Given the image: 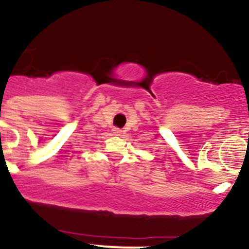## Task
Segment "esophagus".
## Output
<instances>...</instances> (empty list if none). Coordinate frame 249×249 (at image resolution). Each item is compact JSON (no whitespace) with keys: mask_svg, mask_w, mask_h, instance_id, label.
<instances>
[{"mask_svg":"<svg viewBox=\"0 0 249 249\" xmlns=\"http://www.w3.org/2000/svg\"><path fill=\"white\" fill-rule=\"evenodd\" d=\"M113 131H114V134L117 135V136H120V135L123 134V131L120 129H114V130H113Z\"/></svg>","mask_w":249,"mask_h":249,"instance_id":"obj_1","label":"esophagus"}]
</instances>
